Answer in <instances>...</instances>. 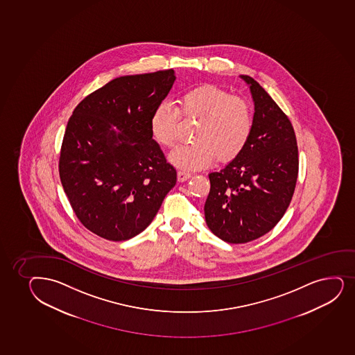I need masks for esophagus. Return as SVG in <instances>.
Instances as JSON below:
<instances>
[{
  "label": "esophagus",
  "instance_id": "1",
  "mask_svg": "<svg viewBox=\"0 0 355 355\" xmlns=\"http://www.w3.org/2000/svg\"><path fill=\"white\" fill-rule=\"evenodd\" d=\"M189 178H191V173H189V171H178V179H179L180 182H184V181H186V180L189 179Z\"/></svg>",
  "mask_w": 355,
  "mask_h": 355
}]
</instances>
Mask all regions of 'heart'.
I'll use <instances>...</instances> for the list:
<instances>
[{
    "label": "heart",
    "instance_id": "1",
    "mask_svg": "<svg viewBox=\"0 0 355 355\" xmlns=\"http://www.w3.org/2000/svg\"><path fill=\"white\" fill-rule=\"evenodd\" d=\"M180 114L198 121L191 144L171 151L175 167L187 171L207 167L218 157L221 162L241 155L253 130V111L250 103L239 96L214 85L199 86L182 94L179 109L168 101L156 105L150 117V132L155 142L171 148L176 142Z\"/></svg>",
    "mask_w": 355,
    "mask_h": 355
}]
</instances>
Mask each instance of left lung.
Masks as SVG:
<instances>
[{"label": "left lung", "instance_id": "obj_1", "mask_svg": "<svg viewBox=\"0 0 355 355\" xmlns=\"http://www.w3.org/2000/svg\"><path fill=\"white\" fill-rule=\"evenodd\" d=\"M241 78L254 103L252 134L241 155L208 174L204 208L208 228L230 244L254 241L277 225L298 174L297 142L288 116L253 78Z\"/></svg>", "mask_w": 355, "mask_h": 355}]
</instances>
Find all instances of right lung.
<instances>
[{"label": "right lung", "mask_w": 355, "mask_h": 355, "mask_svg": "<svg viewBox=\"0 0 355 355\" xmlns=\"http://www.w3.org/2000/svg\"><path fill=\"white\" fill-rule=\"evenodd\" d=\"M175 79L171 69L116 78L69 119L62 187L78 219L104 239L128 241L144 231L175 186L176 171L150 132L151 114Z\"/></svg>", "instance_id": "obj_1"}]
</instances>
